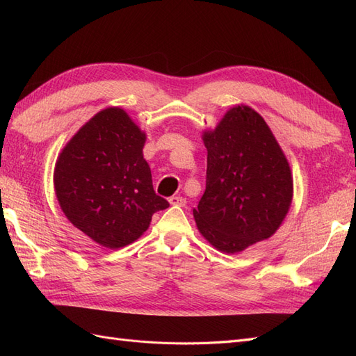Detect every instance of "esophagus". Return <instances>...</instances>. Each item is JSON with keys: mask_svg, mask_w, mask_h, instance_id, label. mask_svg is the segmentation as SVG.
<instances>
[{"mask_svg": "<svg viewBox=\"0 0 356 356\" xmlns=\"http://www.w3.org/2000/svg\"><path fill=\"white\" fill-rule=\"evenodd\" d=\"M169 203L174 204V207H184L186 199L182 196H172V197H169Z\"/></svg>", "mask_w": 356, "mask_h": 356, "instance_id": "1", "label": "esophagus"}]
</instances>
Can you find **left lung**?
Instances as JSON below:
<instances>
[{"instance_id":"8db88e82","label":"left lung","mask_w":356,"mask_h":356,"mask_svg":"<svg viewBox=\"0 0 356 356\" xmlns=\"http://www.w3.org/2000/svg\"><path fill=\"white\" fill-rule=\"evenodd\" d=\"M203 143L207 190L193 209L199 232L227 254L270 238L289 209L293 178L264 118L238 105L203 134Z\"/></svg>"}]
</instances>
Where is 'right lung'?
Segmentation results:
<instances>
[{"label": "right lung", "instance_id": "right-lung-1", "mask_svg": "<svg viewBox=\"0 0 356 356\" xmlns=\"http://www.w3.org/2000/svg\"><path fill=\"white\" fill-rule=\"evenodd\" d=\"M145 134L106 108L72 136L56 161L55 190L67 218L102 246L132 243L169 202L156 195L143 156Z\"/></svg>", "mask_w": 356, "mask_h": 356}]
</instances>
